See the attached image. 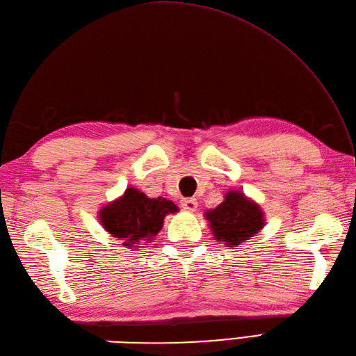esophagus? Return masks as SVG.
<instances>
[{"mask_svg":"<svg viewBox=\"0 0 356 356\" xmlns=\"http://www.w3.org/2000/svg\"><path fill=\"white\" fill-rule=\"evenodd\" d=\"M182 207L188 211H195V208H197V199H184Z\"/></svg>","mask_w":356,"mask_h":356,"instance_id":"1","label":"esophagus"}]
</instances>
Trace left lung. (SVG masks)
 <instances>
[{
  "label": "left lung",
  "mask_w": 356,
  "mask_h": 356,
  "mask_svg": "<svg viewBox=\"0 0 356 356\" xmlns=\"http://www.w3.org/2000/svg\"><path fill=\"white\" fill-rule=\"evenodd\" d=\"M207 218L216 240L234 246L252 237L264 225L260 207L237 191L226 194L220 205L208 211Z\"/></svg>",
  "instance_id": "8db88e82"
}]
</instances>
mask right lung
<instances>
[{"label": "right lung", "mask_w": 356, "mask_h": 356, "mask_svg": "<svg viewBox=\"0 0 356 356\" xmlns=\"http://www.w3.org/2000/svg\"><path fill=\"white\" fill-rule=\"evenodd\" d=\"M177 211L179 208L171 200L149 199L134 188H128L122 197L101 211L99 217L113 237L124 240L128 248H139L162 229L166 214Z\"/></svg>", "instance_id": "1"}]
</instances>
